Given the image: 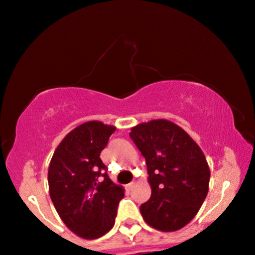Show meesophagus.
I'll return each instance as SVG.
<instances>
[{"mask_svg":"<svg viewBox=\"0 0 255 255\" xmlns=\"http://www.w3.org/2000/svg\"><path fill=\"white\" fill-rule=\"evenodd\" d=\"M133 186H134V183H133V182L130 183V184H128V185H127L128 191H131L132 189H133Z\"/></svg>","mask_w":255,"mask_h":255,"instance_id":"obj_1","label":"esophagus"}]
</instances>
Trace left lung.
Segmentation results:
<instances>
[{
	"instance_id": "1",
	"label": "left lung",
	"mask_w": 255,
	"mask_h": 255,
	"mask_svg": "<svg viewBox=\"0 0 255 255\" xmlns=\"http://www.w3.org/2000/svg\"><path fill=\"white\" fill-rule=\"evenodd\" d=\"M131 139L146 160L149 200L140 206L145 222L177 231L197 215L208 193L210 170L200 147L182 128L153 120L131 128Z\"/></svg>"
}]
</instances>
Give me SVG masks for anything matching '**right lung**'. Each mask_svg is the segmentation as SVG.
<instances>
[{
    "mask_svg": "<svg viewBox=\"0 0 255 255\" xmlns=\"http://www.w3.org/2000/svg\"><path fill=\"white\" fill-rule=\"evenodd\" d=\"M99 121L80 124L55 149L48 169L54 207L64 224L79 237L97 239L115 224L124 189L112 182L100 153L115 132Z\"/></svg>",
    "mask_w": 255,
    "mask_h": 255,
    "instance_id": "right-lung-1",
    "label": "right lung"
}]
</instances>
